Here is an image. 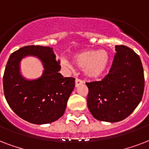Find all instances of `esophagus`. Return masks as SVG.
Masks as SVG:
<instances>
[{"mask_svg": "<svg viewBox=\"0 0 149 149\" xmlns=\"http://www.w3.org/2000/svg\"><path fill=\"white\" fill-rule=\"evenodd\" d=\"M82 83H83V81H81V79H75V87H78L79 86L81 85Z\"/></svg>", "mask_w": 149, "mask_h": 149, "instance_id": "34e87169", "label": "esophagus"}]
</instances>
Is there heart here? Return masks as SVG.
<instances>
[{
    "mask_svg": "<svg viewBox=\"0 0 149 149\" xmlns=\"http://www.w3.org/2000/svg\"><path fill=\"white\" fill-rule=\"evenodd\" d=\"M110 60L108 51L104 49H88L77 53L72 57V62L76 67L82 68L84 75L90 79L99 78L104 73ZM63 66L68 67L65 60L61 61Z\"/></svg>",
    "mask_w": 149,
    "mask_h": 149,
    "instance_id": "b5f03b06",
    "label": "heart"
}]
</instances>
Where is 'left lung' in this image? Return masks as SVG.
Listing matches in <instances>:
<instances>
[{
  "mask_svg": "<svg viewBox=\"0 0 149 149\" xmlns=\"http://www.w3.org/2000/svg\"><path fill=\"white\" fill-rule=\"evenodd\" d=\"M109 73L101 81L87 82V105L97 120L116 123L131 114L142 99L145 77L139 56L125 45H116Z\"/></svg>",
  "mask_w": 149,
  "mask_h": 149,
  "instance_id": "left-lung-1",
  "label": "left lung"
}]
</instances>
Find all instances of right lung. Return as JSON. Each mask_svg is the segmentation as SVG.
Instances as JSON below:
<instances>
[{
  "mask_svg": "<svg viewBox=\"0 0 149 149\" xmlns=\"http://www.w3.org/2000/svg\"><path fill=\"white\" fill-rule=\"evenodd\" d=\"M33 55L42 62L45 70L38 79L27 80L20 74V61ZM52 48L28 45L11 54L3 77L7 102L19 117L33 124L51 123L65 111L68 98L74 88V78L60 73Z\"/></svg>",
  "mask_w": 149,
  "mask_h": 149,
  "instance_id": "1",
  "label": "right lung"
}]
</instances>
